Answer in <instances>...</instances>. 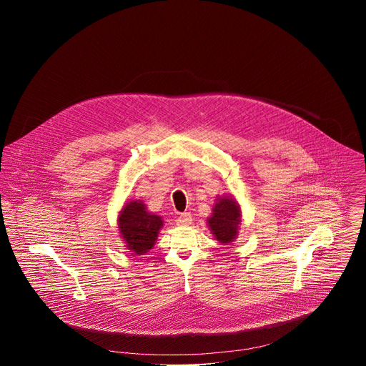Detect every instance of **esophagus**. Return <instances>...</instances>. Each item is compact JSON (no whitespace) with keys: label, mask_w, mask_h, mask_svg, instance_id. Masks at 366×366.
Wrapping results in <instances>:
<instances>
[{"label":"esophagus","mask_w":366,"mask_h":366,"mask_svg":"<svg viewBox=\"0 0 366 366\" xmlns=\"http://www.w3.org/2000/svg\"><path fill=\"white\" fill-rule=\"evenodd\" d=\"M192 214L190 212H182L179 217H177V225L180 227H187L192 224Z\"/></svg>","instance_id":"1"}]
</instances>
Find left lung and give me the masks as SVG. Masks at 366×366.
I'll return each instance as SVG.
<instances>
[{
  "mask_svg": "<svg viewBox=\"0 0 366 366\" xmlns=\"http://www.w3.org/2000/svg\"><path fill=\"white\" fill-rule=\"evenodd\" d=\"M241 206L234 196H217L212 212L207 218V225L212 237L222 245H229L238 238L242 222Z\"/></svg>",
  "mask_w": 366,
  "mask_h": 366,
  "instance_id": "obj_1",
  "label": "left lung"
}]
</instances>
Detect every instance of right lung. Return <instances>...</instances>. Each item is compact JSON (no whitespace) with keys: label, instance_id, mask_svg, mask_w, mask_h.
I'll return each mask as SVG.
<instances>
[{"label":"right lung","instance_id":"1","mask_svg":"<svg viewBox=\"0 0 366 366\" xmlns=\"http://www.w3.org/2000/svg\"><path fill=\"white\" fill-rule=\"evenodd\" d=\"M117 225L127 249L135 255H145L154 248L163 219L148 211L142 200H129L119 209Z\"/></svg>","mask_w":366,"mask_h":366}]
</instances>
